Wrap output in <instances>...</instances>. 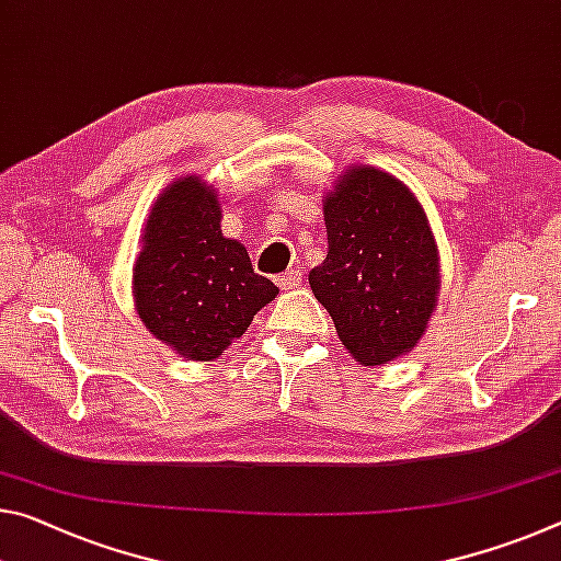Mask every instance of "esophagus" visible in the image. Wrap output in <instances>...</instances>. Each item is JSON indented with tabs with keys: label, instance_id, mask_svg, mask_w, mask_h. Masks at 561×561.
<instances>
[{
	"label": "esophagus",
	"instance_id": "1",
	"mask_svg": "<svg viewBox=\"0 0 561 561\" xmlns=\"http://www.w3.org/2000/svg\"><path fill=\"white\" fill-rule=\"evenodd\" d=\"M277 284H279L282 289H297L299 284H301V274L297 270L284 272V274H279V277H277Z\"/></svg>",
	"mask_w": 561,
	"mask_h": 561
}]
</instances>
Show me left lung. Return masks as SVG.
I'll return each instance as SVG.
<instances>
[{"instance_id":"left-lung-1","label":"left lung","mask_w":561,"mask_h":561,"mask_svg":"<svg viewBox=\"0 0 561 561\" xmlns=\"http://www.w3.org/2000/svg\"><path fill=\"white\" fill-rule=\"evenodd\" d=\"M327 260L309 287L364 367L412 352L439 297V252L420 199L389 172L352 167L324 197Z\"/></svg>"}]
</instances>
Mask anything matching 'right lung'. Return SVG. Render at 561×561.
I'll return each instance as SVG.
<instances>
[{"instance_id": "right-lung-1", "label": "right lung", "mask_w": 561, "mask_h": 561, "mask_svg": "<svg viewBox=\"0 0 561 561\" xmlns=\"http://www.w3.org/2000/svg\"><path fill=\"white\" fill-rule=\"evenodd\" d=\"M137 314L186 359H217L279 295L256 274L244 244L221 234L215 190L182 176L159 194L131 270Z\"/></svg>"}]
</instances>
